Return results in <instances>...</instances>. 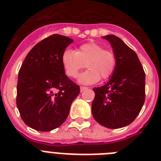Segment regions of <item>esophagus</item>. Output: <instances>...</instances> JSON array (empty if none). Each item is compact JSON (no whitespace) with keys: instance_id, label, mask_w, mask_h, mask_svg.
I'll use <instances>...</instances> for the list:
<instances>
[{"instance_id":"obj_1","label":"esophagus","mask_w":161,"mask_h":161,"mask_svg":"<svg viewBox=\"0 0 161 161\" xmlns=\"http://www.w3.org/2000/svg\"><path fill=\"white\" fill-rule=\"evenodd\" d=\"M80 92H83V91H85V90H86L87 88V87H85V86H80Z\"/></svg>"}]
</instances>
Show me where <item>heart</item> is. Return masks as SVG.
<instances>
[{"label": "heart", "instance_id": "1", "mask_svg": "<svg viewBox=\"0 0 161 161\" xmlns=\"http://www.w3.org/2000/svg\"><path fill=\"white\" fill-rule=\"evenodd\" d=\"M61 64L69 77L76 78L84 68L88 70L78 78L85 85L97 83L100 79L106 80L114 73L117 65V57L114 52L104 49L95 42H88L77 47L76 51L66 49L61 55Z\"/></svg>", "mask_w": 161, "mask_h": 161}]
</instances>
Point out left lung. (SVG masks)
Segmentation results:
<instances>
[{
  "instance_id": "1",
  "label": "left lung",
  "mask_w": 161,
  "mask_h": 161,
  "mask_svg": "<svg viewBox=\"0 0 161 161\" xmlns=\"http://www.w3.org/2000/svg\"><path fill=\"white\" fill-rule=\"evenodd\" d=\"M109 41L117 57L114 73L106 85L94 88L92 103L94 119L108 129H119L132 123L145 101V73L135 52L114 35Z\"/></svg>"
}]
</instances>
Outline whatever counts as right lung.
Returning <instances> with one entry per match:
<instances>
[{"mask_svg":"<svg viewBox=\"0 0 161 161\" xmlns=\"http://www.w3.org/2000/svg\"><path fill=\"white\" fill-rule=\"evenodd\" d=\"M73 39L53 34L36 44L19 70L17 106L32 129L48 132L62 125L80 87L64 73L61 55Z\"/></svg>","mask_w":161,"mask_h":161,"instance_id":"obj_1","label":"right lung"}]
</instances>
